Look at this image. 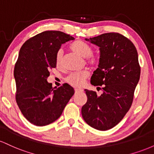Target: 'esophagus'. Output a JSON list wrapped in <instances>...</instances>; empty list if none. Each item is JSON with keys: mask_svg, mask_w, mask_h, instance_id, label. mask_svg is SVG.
I'll list each match as a JSON object with an SVG mask.
<instances>
[{"mask_svg": "<svg viewBox=\"0 0 154 154\" xmlns=\"http://www.w3.org/2000/svg\"><path fill=\"white\" fill-rule=\"evenodd\" d=\"M83 90L81 88H75V92L76 93H79V92H82Z\"/></svg>", "mask_w": 154, "mask_h": 154, "instance_id": "esophagus-1", "label": "esophagus"}]
</instances>
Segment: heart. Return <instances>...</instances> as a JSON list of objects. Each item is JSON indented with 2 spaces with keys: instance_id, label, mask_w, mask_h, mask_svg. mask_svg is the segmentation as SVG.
I'll list each match as a JSON object with an SVG mask.
<instances>
[{
  "instance_id": "obj_1",
  "label": "heart",
  "mask_w": 154,
  "mask_h": 154,
  "mask_svg": "<svg viewBox=\"0 0 154 154\" xmlns=\"http://www.w3.org/2000/svg\"><path fill=\"white\" fill-rule=\"evenodd\" d=\"M70 48L74 52L77 54L79 56H82L84 58H87L91 56L93 53V49L87 43H84L82 41H77L73 43L70 46ZM63 56V51L59 50L56 54V63L57 65H59L61 62V59ZM88 61L92 66H94L98 63V59L93 56H90L88 59ZM89 76V73L87 70H82V71L74 72V73L70 74L68 77H66V82L72 86L75 87H80L84 84L85 80Z\"/></svg>"
}]
</instances>
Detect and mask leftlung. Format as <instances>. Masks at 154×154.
<instances>
[{
	"label": "left lung",
	"mask_w": 154,
	"mask_h": 154,
	"mask_svg": "<svg viewBox=\"0 0 154 154\" xmlns=\"http://www.w3.org/2000/svg\"><path fill=\"white\" fill-rule=\"evenodd\" d=\"M85 40L99 48L98 68L91 83L103 85V93L98 96L85 90L88 100L82 115L88 125L104 131L119 124L131 107L140 75L138 55L134 44L119 33H104Z\"/></svg>",
	"instance_id": "left-lung-1"
}]
</instances>
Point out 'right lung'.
<instances>
[{"instance_id": "1", "label": "right lung", "mask_w": 154, "mask_h": 154, "mask_svg": "<svg viewBox=\"0 0 154 154\" xmlns=\"http://www.w3.org/2000/svg\"><path fill=\"white\" fill-rule=\"evenodd\" d=\"M74 40L63 32L45 31L26 40L19 51L14 72L16 100L24 117L36 126L59 119L75 93L69 84L56 88L47 81L61 45Z\"/></svg>"}]
</instances>
